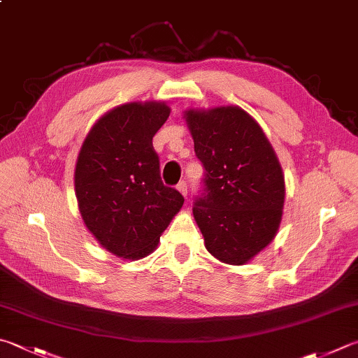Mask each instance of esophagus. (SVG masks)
I'll list each match as a JSON object with an SVG mask.
<instances>
[{"label":"esophagus","instance_id":"1","mask_svg":"<svg viewBox=\"0 0 358 358\" xmlns=\"http://www.w3.org/2000/svg\"><path fill=\"white\" fill-rule=\"evenodd\" d=\"M187 187H188V185H187V180H180L176 188H178V190H179L182 194H184V196H187V193H188V192H187Z\"/></svg>","mask_w":358,"mask_h":358}]
</instances>
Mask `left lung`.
<instances>
[{
    "label": "left lung",
    "mask_w": 358,
    "mask_h": 358,
    "mask_svg": "<svg viewBox=\"0 0 358 358\" xmlns=\"http://www.w3.org/2000/svg\"><path fill=\"white\" fill-rule=\"evenodd\" d=\"M204 190L193 215L204 245L229 265H245L278 234L285 179L262 127L238 106L185 110Z\"/></svg>",
    "instance_id": "1"
}]
</instances>
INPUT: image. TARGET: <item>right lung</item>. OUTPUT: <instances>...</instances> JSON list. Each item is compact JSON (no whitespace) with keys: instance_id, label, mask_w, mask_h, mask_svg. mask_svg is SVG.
Returning a JSON list of instances; mask_svg holds the SVG:
<instances>
[{"instance_id":"obj_1","label":"right lung","mask_w":358,"mask_h":358,"mask_svg":"<svg viewBox=\"0 0 358 358\" xmlns=\"http://www.w3.org/2000/svg\"><path fill=\"white\" fill-rule=\"evenodd\" d=\"M170 117L157 101L127 103L101 117L80 146L74 190L84 224L117 257L138 260L157 248L184 196L160 179L152 137Z\"/></svg>"}]
</instances>
